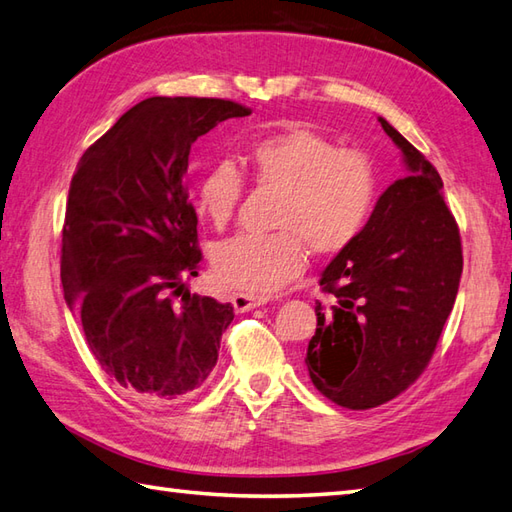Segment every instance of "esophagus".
Listing matches in <instances>:
<instances>
[{
  "instance_id": "1",
  "label": "esophagus",
  "mask_w": 512,
  "mask_h": 512,
  "mask_svg": "<svg viewBox=\"0 0 512 512\" xmlns=\"http://www.w3.org/2000/svg\"><path fill=\"white\" fill-rule=\"evenodd\" d=\"M266 301H268V297L248 295V292H235V295L231 297V303H233L235 312H248V310H253L257 306H264Z\"/></svg>"
}]
</instances>
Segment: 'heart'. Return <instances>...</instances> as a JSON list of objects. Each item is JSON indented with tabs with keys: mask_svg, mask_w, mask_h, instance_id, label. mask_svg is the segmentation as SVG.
<instances>
[{
	"mask_svg": "<svg viewBox=\"0 0 512 512\" xmlns=\"http://www.w3.org/2000/svg\"><path fill=\"white\" fill-rule=\"evenodd\" d=\"M244 167L259 187L281 193L275 213L279 231L235 235L215 248L213 273L226 288L257 295L281 290L303 273L308 246L319 255L339 253L372 215V162L303 123L259 136L246 151ZM242 191V173L231 160H220L195 184V206L215 228H224Z\"/></svg>",
	"mask_w": 512,
	"mask_h": 512,
	"instance_id": "1",
	"label": "heart"
}]
</instances>
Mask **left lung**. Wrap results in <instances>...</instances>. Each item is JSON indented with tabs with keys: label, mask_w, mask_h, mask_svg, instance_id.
<instances>
[{
	"label": "left lung",
	"mask_w": 512,
	"mask_h": 512,
	"mask_svg": "<svg viewBox=\"0 0 512 512\" xmlns=\"http://www.w3.org/2000/svg\"><path fill=\"white\" fill-rule=\"evenodd\" d=\"M405 160L354 242L321 273L334 297L317 303L308 343L312 385L347 409L402 394L436 352L462 275V244L436 167L378 116Z\"/></svg>",
	"instance_id": "left-lung-1"
}]
</instances>
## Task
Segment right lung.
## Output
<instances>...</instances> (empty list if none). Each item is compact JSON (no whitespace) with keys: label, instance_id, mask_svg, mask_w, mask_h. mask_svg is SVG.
Masks as SVG:
<instances>
[{"label":"right lung","instance_id":"obj_1","mask_svg":"<svg viewBox=\"0 0 512 512\" xmlns=\"http://www.w3.org/2000/svg\"><path fill=\"white\" fill-rule=\"evenodd\" d=\"M244 105L154 96L81 156L65 206L61 284L96 361L145 400L191 396L211 376L231 303L183 292L198 277V215L184 173L191 145Z\"/></svg>","mask_w":512,"mask_h":512}]
</instances>
